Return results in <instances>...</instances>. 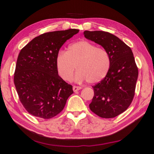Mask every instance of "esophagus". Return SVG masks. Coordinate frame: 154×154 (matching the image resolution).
<instances>
[{"label": "esophagus", "instance_id": "esophagus-1", "mask_svg": "<svg viewBox=\"0 0 154 154\" xmlns=\"http://www.w3.org/2000/svg\"><path fill=\"white\" fill-rule=\"evenodd\" d=\"M81 89V87H79V86H73V90L74 92H76L77 91H79Z\"/></svg>", "mask_w": 154, "mask_h": 154}]
</instances>
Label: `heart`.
<instances>
[{"label":"heart","mask_w":154,"mask_h":154,"mask_svg":"<svg viewBox=\"0 0 154 154\" xmlns=\"http://www.w3.org/2000/svg\"><path fill=\"white\" fill-rule=\"evenodd\" d=\"M75 66L78 69L75 79L78 82L87 80L89 83L100 82L106 77L111 66L109 53L103 48L87 41L71 44L67 51H59L56 56V67L63 79L71 81Z\"/></svg>","instance_id":"heart-1"}]
</instances>
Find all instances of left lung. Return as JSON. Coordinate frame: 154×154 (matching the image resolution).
Segmentation results:
<instances>
[{"mask_svg": "<svg viewBox=\"0 0 154 154\" xmlns=\"http://www.w3.org/2000/svg\"><path fill=\"white\" fill-rule=\"evenodd\" d=\"M83 35L103 47L111 59L106 77L93 86L94 96L89 108L102 118H113L127 109L134 97L138 69L134 54L124 42L108 32L85 31Z\"/></svg>", "mask_w": 154, "mask_h": 154, "instance_id": "1", "label": "left lung"}]
</instances>
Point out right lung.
Segmentation results:
<instances>
[{
	"label": "right lung",
	"mask_w": 154,
	"mask_h": 154,
	"mask_svg": "<svg viewBox=\"0 0 154 154\" xmlns=\"http://www.w3.org/2000/svg\"><path fill=\"white\" fill-rule=\"evenodd\" d=\"M79 31L71 29L44 33L21 49L14 83L21 103L32 116L52 118L73 94L72 85L59 76L56 56L63 45Z\"/></svg>",
	"instance_id": "obj_1"
}]
</instances>
